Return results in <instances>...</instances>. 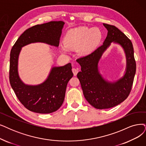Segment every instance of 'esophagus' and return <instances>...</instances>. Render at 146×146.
<instances>
[{"instance_id":"obj_1","label":"esophagus","mask_w":146,"mask_h":146,"mask_svg":"<svg viewBox=\"0 0 146 146\" xmlns=\"http://www.w3.org/2000/svg\"><path fill=\"white\" fill-rule=\"evenodd\" d=\"M72 72L74 73V76H76L77 73L78 72V70L77 69H76V68H72Z\"/></svg>"}]
</instances>
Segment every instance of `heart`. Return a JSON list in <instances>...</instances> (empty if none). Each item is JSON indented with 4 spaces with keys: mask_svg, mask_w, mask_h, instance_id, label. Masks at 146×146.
<instances>
[{
    "mask_svg": "<svg viewBox=\"0 0 146 146\" xmlns=\"http://www.w3.org/2000/svg\"><path fill=\"white\" fill-rule=\"evenodd\" d=\"M102 33L98 28L89 29L81 27L69 31L64 39L65 46L61 47L62 51L66 49L76 50L79 48L80 53L86 54L90 53L100 44Z\"/></svg>",
    "mask_w": 146,
    "mask_h": 146,
    "instance_id": "obj_1",
    "label": "heart"
}]
</instances>
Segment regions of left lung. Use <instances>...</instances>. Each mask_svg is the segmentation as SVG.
Masks as SVG:
<instances>
[{
    "label": "left lung",
    "mask_w": 146,
    "mask_h": 146,
    "mask_svg": "<svg viewBox=\"0 0 146 146\" xmlns=\"http://www.w3.org/2000/svg\"><path fill=\"white\" fill-rule=\"evenodd\" d=\"M108 33L103 44L94 51L80 57L77 62L81 71L77 74L86 100L97 109H107L123 102L129 96L136 72V62L131 40L113 25L104 23ZM112 42L119 44L124 48L127 57L126 72L115 82L105 80L98 72V63L100 57Z\"/></svg>",
    "instance_id": "8db88e82"
}]
</instances>
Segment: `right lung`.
I'll return each instance as SVG.
<instances>
[{
    "label": "right lung",
    "mask_w": 146,
    "mask_h": 146,
    "mask_svg": "<svg viewBox=\"0 0 146 146\" xmlns=\"http://www.w3.org/2000/svg\"><path fill=\"white\" fill-rule=\"evenodd\" d=\"M65 23L50 21L29 28L17 40L11 51L9 81L20 102L31 111L48 114L56 111L62 105L68 81L73 77L71 63L53 67L47 78L42 83L25 84L18 72V60L23 46L35 42H43L59 46L62 30Z\"/></svg>",
    "instance_id": "add662e5"
}]
</instances>
